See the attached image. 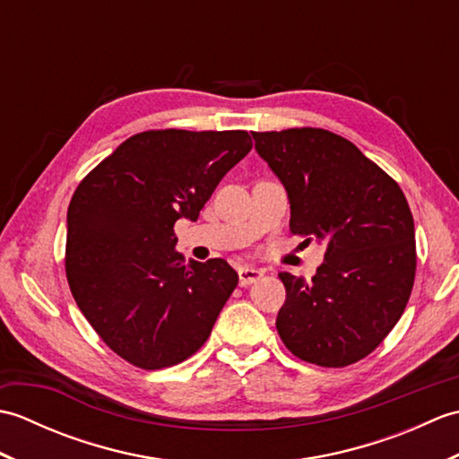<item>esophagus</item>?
Here are the masks:
<instances>
[{"mask_svg": "<svg viewBox=\"0 0 459 459\" xmlns=\"http://www.w3.org/2000/svg\"><path fill=\"white\" fill-rule=\"evenodd\" d=\"M262 276H264V272L258 270V268H250V266L238 268V284L242 288L255 284V281H258Z\"/></svg>", "mask_w": 459, "mask_h": 459, "instance_id": "obj_1", "label": "esophagus"}]
</instances>
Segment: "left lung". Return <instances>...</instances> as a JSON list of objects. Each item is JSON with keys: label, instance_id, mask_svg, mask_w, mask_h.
<instances>
[{"label": "left lung", "instance_id": "obj_1", "mask_svg": "<svg viewBox=\"0 0 459 459\" xmlns=\"http://www.w3.org/2000/svg\"><path fill=\"white\" fill-rule=\"evenodd\" d=\"M252 138L288 191L290 230L325 245L309 281L280 274L286 301L278 333L307 363H357L391 333L414 286V219L404 193L333 132L290 128Z\"/></svg>", "mask_w": 459, "mask_h": 459}]
</instances>
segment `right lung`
I'll use <instances>...</instances> for the list:
<instances>
[{
	"label": "right lung",
	"mask_w": 459,
	"mask_h": 459,
	"mask_svg": "<svg viewBox=\"0 0 459 459\" xmlns=\"http://www.w3.org/2000/svg\"><path fill=\"white\" fill-rule=\"evenodd\" d=\"M250 150L245 130H148L76 187L66 212L68 286L96 333L134 367L155 370L197 353L237 288L227 260L185 264L173 224L197 221Z\"/></svg>",
	"instance_id": "add662e5"
}]
</instances>
